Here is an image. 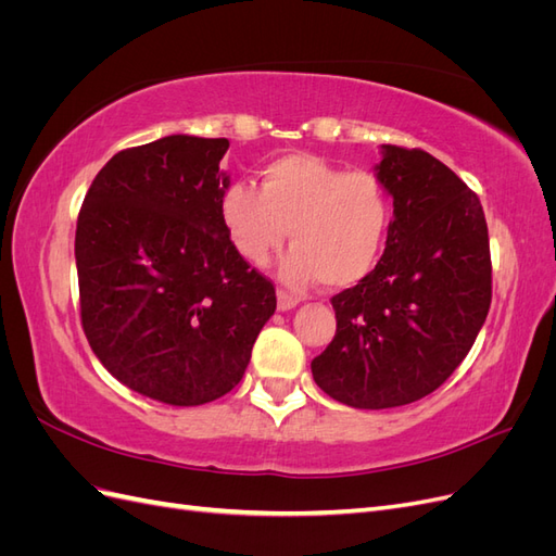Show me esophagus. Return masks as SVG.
<instances>
[{
  "label": "esophagus",
  "instance_id": "34e87169",
  "mask_svg": "<svg viewBox=\"0 0 556 556\" xmlns=\"http://www.w3.org/2000/svg\"><path fill=\"white\" fill-rule=\"evenodd\" d=\"M299 306V299L290 292L278 290V311H292Z\"/></svg>",
  "mask_w": 556,
  "mask_h": 556
}]
</instances>
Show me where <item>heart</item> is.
<instances>
[{"label":"heart","mask_w":556,"mask_h":556,"mask_svg":"<svg viewBox=\"0 0 556 556\" xmlns=\"http://www.w3.org/2000/svg\"><path fill=\"white\" fill-rule=\"evenodd\" d=\"M260 190L233 180L217 201L227 239L264 266L288 239L278 274L294 288L323 280L352 288L374 271L392 229V201L371 172H343L317 155L290 153L257 172Z\"/></svg>","instance_id":"1"}]
</instances>
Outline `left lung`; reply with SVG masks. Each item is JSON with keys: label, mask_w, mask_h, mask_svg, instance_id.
<instances>
[{"label": "left lung", "mask_w": 556, "mask_h": 556, "mask_svg": "<svg viewBox=\"0 0 556 556\" xmlns=\"http://www.w3.org/2000/svg\"><path fill=\"white\" fill-rule=\"evenodd\" d=\"M376 176L394 199L384 255L331 299L336 336L311 362L319 390L364 410L439 390L473 348L492 304L478 194L419 148L382 146Z\"/></svg>", "instance_id": "obj_1"}]
</instances>
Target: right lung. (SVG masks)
Listing matches in <instances>:
<instances>
[{
  "instance_id": "obj_1",
  "label": "right lung",
  "mask_w": 556,
  "mask_h": 556,
  "mask_svg": "<svg viewBox=\"0 0 556 556\" xmlns=\"http://www.w3.org/2000/svg\"><path fill=\"white\" fill-rule=\"evenodd\" d=\"M227 139L172 134L121 150L76 223L80 323L106 371L169 406L225 396L276 311L274 282L227 239Z\"/></svg>"
}]
</instances>
